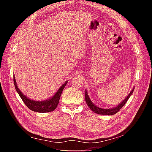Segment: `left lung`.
Wrapping results in <instances>:
<instances>
[{
  "label": "left lung",
  "mask_w": 152,
  "mask_h": 152,
  "mask_svg": "<svg viewBox=\"0 0 152 152\" xmlns=\"http://www.w3.org/2000/svg\"><path fill=\"white\" fill-rule=\"evenodd\" d=\"M134 87H133V89L132 90V91L130 92V93L128 94V96L125 98V99L123 100V101H122L119 104H118L117 106L110 108V109H102V108H100L99 107H97L96 105H95L93 102L91 101V99L89 98V96L88 94V92H87V91L86 90L85 91V100H86V102L88 106L89 107L90 109H91L92 111L94 113H96V114L99 115H115V113H117L119 110L121 109V108L124 106L125 104L128 101V99H129V97L132 96V94H133V91H134Z\"/></svg>",
  "instance_id": "8db88e82"
}]
</instances>
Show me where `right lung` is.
I'll return each instance as SVG.
<instances>
[{
    "label": "right lung",
    "mask_w": 152,
    "mask_h": 152,
    "mask_svg": "<svg viewBox=\"0 0 152 152\" xmlns=\"http://www.w3.org/2000/svg\"><path fill=\"white\" fill-rule=\"evenodd\" d=\"M13 80L15 89H16L18 94L21 98L25 105L33 111L37 113H48L53 111L58 106L59 101H60L61 92H62L64 87L66 86L67 82H68V80L64 82L62 85L60 87V88L58 90V91L56 92L55 94L52 97H51L50 99L45 100V101H37L29 99V98L27 97V96H25L22 93V92L18 88L15 76L13 77Z\"/></svg>",
    "instance_id": "1"
}]
</instances>
